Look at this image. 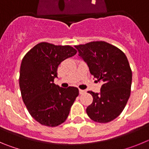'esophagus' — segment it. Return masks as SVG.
<instances>
[{"mask_svg": "<svg viewBox=\"0 0 149 149\" xmlns=\"http://www.w3.org/2000/svg\"><path fill=\"white\" fill-rule=\"evenodd\" d=\"M79 93H80V95H83L86 93V91L83 90V89H79Z\"/></svg>", "mask_w": 149, "mask_h": 149, "instance_id": "34e87169", "label": "esophagus"}]
</instances>
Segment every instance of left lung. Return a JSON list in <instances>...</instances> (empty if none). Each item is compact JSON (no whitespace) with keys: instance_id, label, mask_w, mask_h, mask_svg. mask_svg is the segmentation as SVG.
Wrapping results in <instances>:
<instances>
[{"instance_id":"obj_1","label":"left lung","mask_w":149,"mask_h":149,"mask_svg":"<svg viewBox=\"0 0 149 149\" xmlns=\"http://www.w3.org/2000/svg\"><path fill=\"white\" fill-rule=\"evenodd\" d=\"M74 47L91 74L103 84L99 93L88 92L93 101L87 107L86 113L95 122H111L120 115L131 95L132 72L127 56L116 46L103 41Z\"/></svg>"}]
</instances>
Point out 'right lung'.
Instances as JSON below:
<instances>
[{
  "label": "right lung",
  "instance_id": "add662e5",
  "mask_svg": "<svg viewBox=\"0 0 149 149\" xmlns=\"http://www.w3.org/2000/svg\"><path fill=\"white\" fill-rule=\"evenodd\" d=\"M77 51L69 45L41 42L22 59L19 86L22 100L31 116L41 125H60L66 120L79 95L77 87H60L54 83L61 62Z\"/></svg>",
  "mask_w": 149,
  "mask_h": 149
}]
</instances>
